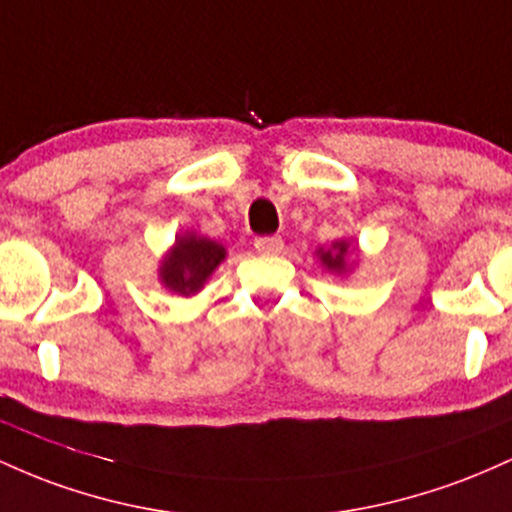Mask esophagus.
<instances>
[{"instance_id": "34e87169", "label": "esophagus", "mask_w": 512, "mask_h": 512, "mask_svg": "<svg viewBox=\"0 0 512 512\" xmlns=\"http://www.w3.org/2000/svg\"><path fill=\"white\" fill-rule=\"evenodd\" d=\"M283 239L280 237H261L256 239V251L258 254H266V256H273V254H280L283 251Z\"/></svg>"}]
</instances>
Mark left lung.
Listing matches in <instances>:
<instances>
[{
    "label": "left lung",
    "instance_id": "1",
    "mask_svg": "<svg viewBox=\"0 0 512 512\" xmlns=\"http://www.w3.org/2000/svg\"><path fill=\"white\" fill-rule=\"evenodd\" d=\"M353 251H358V246H350V239H338V241H331L329 249L319 246L314 254H317L321 266H324L326 271L341 275V278H343V275L353 273L355 261L348 263V254H353Z\"/></svg>",
    "mask_w": 512,
    "mask_h": 512
}]
</instances>
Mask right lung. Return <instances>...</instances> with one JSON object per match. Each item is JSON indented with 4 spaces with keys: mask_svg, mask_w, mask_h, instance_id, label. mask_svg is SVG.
<instances>
[{
    "mask_svg": "<svg viewBox=\"0 0 512 512\" xmlns=\"http://www.w3.org/2000/svg\"><path fill=\"white\" fill-rule=\"evenodd\" d=\"M227 258V249L220 241L203 237L198 232H181L171 249L159 263L157 275L169 292L193 297L203 290L210 275Z\"/></svg>",
    "mask_w": 512,
    "mask_h": 512,
    "instance_id": "add662e5",
    "label": "right lung"
}]
</instances>
